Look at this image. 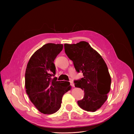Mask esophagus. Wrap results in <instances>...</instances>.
<instances>
[{
  "mask_svg": "<svg viewBox=\"0 0 134 134\" xmlns=\"http://www.w3.org/2000/svg\"><path fill=\"white\" fill-rule=\"evenodd\" d=\"M70 85L72 87H74L75 85H74V83H73V82L72 81H70Z\"/></svg>",
  "mask_w": 134,
  "mask_h": 134,
  "instance_id": "34e87169",
  "label": "esophagus"
}]
</instances>
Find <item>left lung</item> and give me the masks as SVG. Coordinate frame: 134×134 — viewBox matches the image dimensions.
<instances>
[{"mask_svg":"<svg viewBox=\"0 0 134 134\" xmlns=\"http://www.w3.org/2000/svg\"><path fill=\"white\" fill-rule=\"evenodd\" d=\"M64 47L76 70L82 72L84 76L81 80L74 81L76 87L84 91V98L77 101L78 105L85 111H96L106 101L110 90L111 80L107 64L87 42L65 43Z\"/></svg>","mask_w":134,"mask_h":134,"instance_id":"8db88e82","label":"left lung"}]
</instances>
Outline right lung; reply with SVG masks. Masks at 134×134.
<instances>
[{
  "mask_svg": "<svg viewBox=\"0 0 134 134\" xmlns=\"http://www.w3.org/2000/svg\"><path fill=\"white\" fill-rule=\"evenodd\" d=\"M63 49L62 44H46L33 53L27 65L25 75L26 93L36 108L44 114L58 111L63 95L70 90L69 82L51 79L55 74L53 62Z\"/></svg>",
  "mask_w": 134,
  "mask_h": 134,
  "instance_id": "add662e5",
  "label": "right lung"
}]
</instances>
